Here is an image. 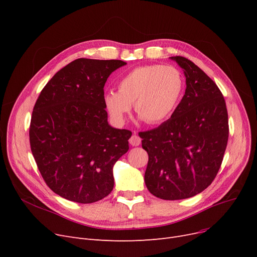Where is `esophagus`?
I'll list each match as a JSON object with an SVG mask.
<instances>
[{"label":"esophagus","mask_w":257,"mask_h":257,"mask_svg":"<svg viewBox=\"0 0 257 257\" xmlns=\"http://www.w3.org/2000/svg\"><path fill=\"white\" fill-rule=\"evenodd\" d=\"M129 143L132 145V146H140L141 145V143H142V139L139 137V134L138 133H136L134 132L133 133V136L130 138V140H129Z\"/></svg>","instance_id":"1"}]
</instances>
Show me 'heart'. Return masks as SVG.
<instances>
[{"label": "heart", "instance_id": "heart-1", "mask_svg": "<svg viewBox=\"0 0 257 257\" xmlns=\"http://www.w3.org/2000/svg\"><path fill=\"white\" fill-rule=\"evenodd\" d=\"M185 89L182 73L173 65L140 66L127 73L118 82V91L104 94L108 113L123 124L134 104L136 112L147 124L164 123L176 110Z\"/></svg>", "mask_w": 257, "mask_h": 257}]
</instances>
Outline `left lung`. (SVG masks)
<instances>
[{
	"label": "left lung",
	"mask_w": 257,
	"mask_h": 257,
	"mask_svg": "<svg viewBox=\"0 0 257 257\" xmlns=\"http://www.w3.org/2000/svg\"><path fill=\"white\" fill-rule=\"evenodd\" d=\"M176 61L185 76V92L171 117L159 127L141 132L149 155L145 183L164 200L194 197L211 184L228 142V113L223 94L194 62Z\"/></svg>",
	"instance_id": "8db88e82"
}]
</instances>
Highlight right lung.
Listing matches in <instances>:
<instances>
[{
	"label": "right lung",
	"instance_id": "add662e5",
	"mask_svg": "<svg viewBox=\"0 0 257 257\" xmlns=\"http://www.w3.org/2000/svg\"><path fill=\"white\" fill-rule=\"evenodd\" d=\"M121 60L79 58L58 71L34 105L29 130L37 168L60 197L87 204L113 188V166L129 150L131 131L108 124L107 78Z\"/></svg>",
	"mask_w": 257,
	"mask_h": 257
}]
</instances>
